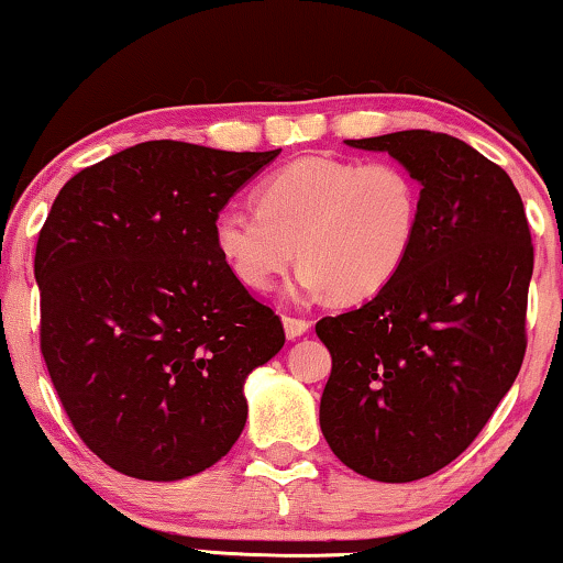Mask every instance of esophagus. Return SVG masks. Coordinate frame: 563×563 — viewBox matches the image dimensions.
<instances>
[{"label":"esophagus","mask_w":563,"mask_h":563,"mask_svg":"<svg viewBox=\"0 0 563 563\" xmlns=\"http://www.w3.org/2000/svg\"><path fill=\"white\" fill-rule=\"evenodd\" d=\"M283 327H285V336H288V339H298V336H303L308 329H311V321H306V319H292V316H285Z\"/></svg>","instance_id":"34e87169"}]
</instances>
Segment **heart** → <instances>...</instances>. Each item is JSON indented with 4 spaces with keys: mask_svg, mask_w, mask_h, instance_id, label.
I'll return each mask as SVG.
<instances>
[{
    "mask_svg": "<svg viewBox=\"0 0 563 563\" xmlns=\"http://www.w3.org/2000/svg\"><path fill=\"white\" fill-rule=\"evenodd\" d=\"M257 211L224 209L213 247L250 290H267L292 255L298 288L352 303L375 296L413 252L421 186L398 163L300 157L257 186Z\"/></svg>",
    "mask_w": 563,
    "mask_h": 563,
    "instance_id": "b5f03b06",
    "label": "heart"
}]
</instances>
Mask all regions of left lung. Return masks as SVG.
I'll return each instance as SVG.
<instances>
[{
    "instance_id": "1",
    "label": "left lung",
    "mask_w": 563,
    "mask_h": 563,
    "mask_svg": "<svg viewBox=\"0 0 563 563\" xmlns=\"http://www.w3.org/2000/svg\"><path fill=\"white\" fill-rule=\"evenodd\" d=\"M346 145L421 184V229L375 298L316 323L331 352L319 421L350 470L413 482L454 462L516 383L533 244L510 176L466 142L406 130Z\"/></svg>"
}]
</instances>
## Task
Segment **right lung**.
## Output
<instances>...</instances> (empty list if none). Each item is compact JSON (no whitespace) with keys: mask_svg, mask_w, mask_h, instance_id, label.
<instances>
[{"mask_svg":"<svg viewBox=\"0 0 563 563\" xmlns=\"http://www.w3.org/2000/svg\"><path fill=\"white\" fill-rule=\"evenodd\" d=\"M280 150L153 140L60 188L37 236L41 350L78 437L126 477L217 464L247 421L244 379L283 323L229 273L213 219Z\"/></svg>","mask_w":563,"mask_h":563,"instance_id":"obj_1","label":"right lung"}]
</instances>
